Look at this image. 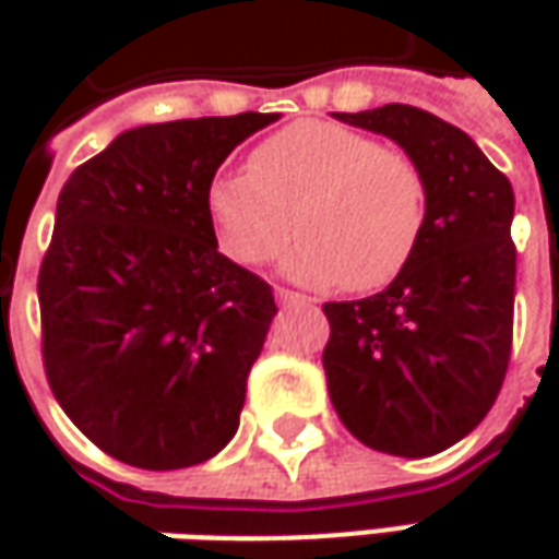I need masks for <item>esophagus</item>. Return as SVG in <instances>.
Listing matches in <instances>:
<instances>
[{"instance_id":"1","label":"esophagus","mask_w":559,"mask_h":559,"mask_svg":"<svg viewBox=\"0 0 559 559\" xmlns=\"http://www.w3.org/2000/svg\"><path fill=\"white\" fill-rule=\"evenodd\" d=\"M276 301H280L283 308H292V305L311 308L313 305V298H308V295H298V292H292V289H276Z\"/></svg>"}]
</instances>
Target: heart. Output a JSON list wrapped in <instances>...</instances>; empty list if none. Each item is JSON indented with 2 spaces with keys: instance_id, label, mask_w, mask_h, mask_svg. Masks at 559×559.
Returning a JSON list of instances; mask_svg holds the SVG:
<instances>
[{
  "instance_id": "obj_1",
  "label": "heart",
  "mask_w": 559,
  "mask_h": 559,
  "mask_svg": "<svg viewBox=\"0 0 559 559\" xmlns=\"http://www.w3.org/2000/svg\"><path fill=\"white\" fill-rule=\"evenodd\" d=\"M204 211L233 261H267L295 226L301 236L280 261L283 276L370 292L397 276L417 248L426 177L404 148L330 120H298L258 142L248 170L217 174Z\"/></svg>"
}]
</instances>
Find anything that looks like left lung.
I'll return each mask as SVG.
<instances>
[{"mask_svg":"<svg viewBox=\"0 0 559 559\" xmlns=\"http://www.w3.org/2000/svg\"><path fill=\"white\" fill-rule=\"evenodd\" d=\"M333 118L417 158L426 221L385 289L323 305L330 397L367 448L429 457L469 436L504 382L516 286L513 186L463 130L423 108L395 102Z\"/></svg>","mask_w":559,"mask_h":559,"instance_id":"left-lung-1","label":"left lung"}]
</instances>
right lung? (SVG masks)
Instances as JSON below:
<instances>
[{
    "mask_svg": "<svg viewBox=\"0 0 559 559\" xmlns=\"http://www.w3.org/2000/svg\"><path fill=\"white\" fill-rule=\"evenodd\" d=\"M280 115L123 130L80 164L39 267L43 364L61 411L115 461L183 469L239 429L273 292L217 251L204 189Z\"/></svg>",
    "mask_w": 559,
    "mask_h": 559,
    "instance_id": "add662e5",
    "label": "right lung"
}]
</instances>
